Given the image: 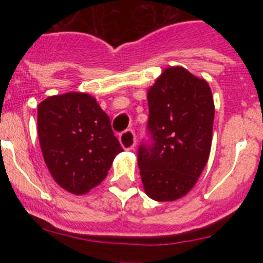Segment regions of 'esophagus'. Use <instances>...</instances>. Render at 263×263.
Listing matches in <instances>:
<instances>
[{
  "label": "esophagus",
  "instance_id": "obj_1",
  "mask_svg": "<svg viewBox=\"0 0 263 263\" xmlns=\"http://www.w3.org/2000/svg\"><path fill=\"white\" fill-rule=\"evenodd\" d=\"M121 146L126 150H132L136 146V133L132 129L125 130L124 133L120 134Z\"/></svg>",
  "mask_w": 263,
  "mask_h": 263
}]
</instances>
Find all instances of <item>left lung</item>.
I'll return each instance as SVG.
<instances>
[{
    "mask_svg": "<svg viewBox=\"0 0 263 263\" xmlns=\"http://www.w3.org/2000/svg\"><path fill=\"white\" fill-rule=\"evenodd\" d=\"M147 139L138 147L143 187L157 201L184 196L203 173L212 143L211 88L182 67H170L148 89Z\"/></svg>",
    "mask_w": 263,
    "mask_h": 263,
    "instance_id": "8db88e82",
    "label": "left lung"
}]
</instances>
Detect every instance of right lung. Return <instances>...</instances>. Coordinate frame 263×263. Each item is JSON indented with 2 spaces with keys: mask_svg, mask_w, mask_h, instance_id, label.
<instances>
[{
  "mask_svg": "<svg viewBox=\"0 0 263 263\" xmlns=\"http://www.w3.org/2000/svg\"><path fill=\"white\" fill-rule=\"evenodd\" d=\"M38 137L55 182L75 195L103 182L116 155L124 152L96 99L80 92L39 104Z\"/></svg>",
  "mask_w": 263,
  "mask_h": 263,
  "instance_id": "right-lung-1",
  "label": "right lung"
}]
</instances>
